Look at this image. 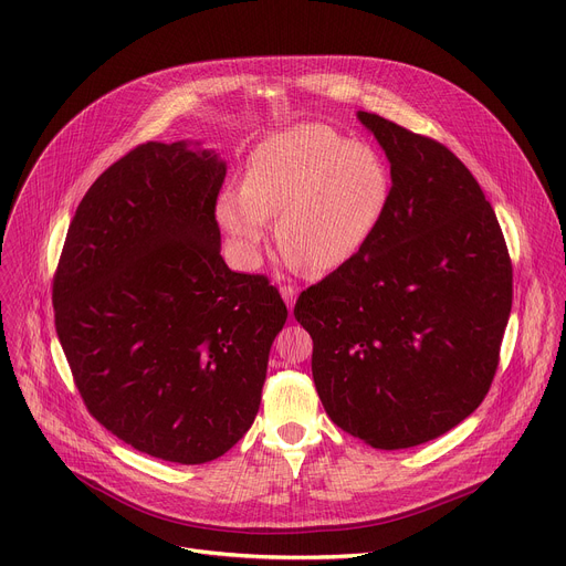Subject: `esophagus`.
<instances>
[{"label":"esophagus","mask_w":566,"mask_h":566,"mask_svg":"<svg viewBox=\"0 0 566 566\" xmlns=\"http://www.w3.org/2000/svg\"><path fill=\"white\" fill-rule=\"evenodd\" d=\"M280 293H282V298H284V303H286V307L293 310L295 295H298V291H295L291 284H282V286H280Z\"/></svg>","instance_id":"1"}]
</instances>
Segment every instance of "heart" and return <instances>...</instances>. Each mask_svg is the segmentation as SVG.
I'll use <instances>...</instances> for the list:
<instances>
[{
    "mask_svg": "<svg viewBox=\"0 0 566 566\" xmlns=\"http://www.w3.org/2000/svg\"><path fill=\"white\" fill-rule=\"evenodd\" d=\"M390 171L369 146L307 124L259 144L243 188H227L216 218L243 268H256L268 220L291 268L335 271L358 254L390 201Z\"/></svg>",
    "mask_w": 566,
    "mask_h": 566,
    "instance_id": "obj_1",
    "label": "heart"
}]
</instances>
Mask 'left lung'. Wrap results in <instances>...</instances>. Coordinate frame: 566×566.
<instances>
[{
	"instance_id": "1",
	"label": "left lung",
	"mask_w": 566,
	"mask_h": 566,
	"mask_svg": "<svg viewBox=\"0 0 566 566\" xmlns=\"http://www.w3.org/2000/svg\"><path fill=\"white\" fill-rule=\"evenodd\" d=\"M390 160L365 248L295 303L328 418L376 450L454 429L497 369L512 261L480 184L440 142L358 112Z\"/></svg>"
}]
</instances>
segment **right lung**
Here are the masks:
<instances>
[{"label": "right lung", "instance_id": "right-lung-1", "mask_svg": "<svg viewBox=\"0 0 566 566\" xmlns=\"http://www.w3.org/2000/svg\"><path fill=\"white\" fill-rule=\"evenodd\" d=\"M224 174L208 148L139 144L86 190L52 282L86 410L137 452L184 465L252 427L289 314L265 275L220 256Z\"/></svg>", "mask_w": 566, "mask_h": 566}]
</instances>
